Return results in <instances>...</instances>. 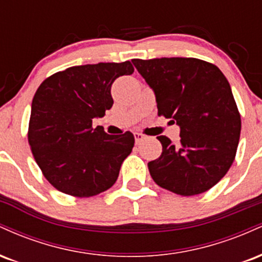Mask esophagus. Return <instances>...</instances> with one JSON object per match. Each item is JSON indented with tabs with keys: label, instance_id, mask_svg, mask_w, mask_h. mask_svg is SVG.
<instances>
[{
	"label": "esophagus",
	"instance_id": "obj_1",
	"mask_svg": "<svg viewBox=\"0 0 262 262\" xmlns=\"http://www.w3.org/2000/svg\"><path fill=\"white\" fill-rule=\"evenodd\" d=\"M134 139H135V143L139 144L141 140L145 139V135L141 134V133H138V132H135V133H134Z\"/></svg>",
	"mask_w": 262,
	"mask_h": 262
}]
</instances>
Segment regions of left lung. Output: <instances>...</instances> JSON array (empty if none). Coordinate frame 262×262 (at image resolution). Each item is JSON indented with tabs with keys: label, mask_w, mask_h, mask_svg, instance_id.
Returning a JSON list of instances; mask_svg holds the SVG:
<instances>
[{
	"label": "left lung",
	"mask_w": 262,
	"mask_h": 262,
	"mask_svg": "<svg viewBox=\"0 0 262 262\" xmlns=\"http://www.w3.org/2000/svg\"><path fill=\"white\" fill-rule=\"evenodd\" d=\"M155 93L159 116L180 127L179 144L160 135V158L148 164L155 183L194 196L212 188L233 164L242 119L227 77L194 58L132 60Z\"/></svg>",
	"instance_id": "obj_1"
}]
</instances>
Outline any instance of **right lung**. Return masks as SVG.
<instances>
[{
    "instance_id": "1",
    "label": "right lung",
    "mask_w": 262,
    "mask_h": 262,
    "mask_svg": "<svg viewBox=\"0 0 262 262\" xmlns=\"http://www.w3.org/2000/svg\"><path fill=\"white\" fill-rule=\"evenodd\" d=\"M130 61L71 66L38 87L32 102L28 141L45 179L58 191L92 197L117 181L134 135H110L92 121L113 106L111 87L132 75Z\"/></svg>"
}]
</instances>
